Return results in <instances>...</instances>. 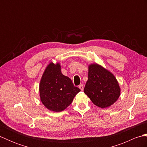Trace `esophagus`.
Instances as JSON below:
<instances>
[{
  "label": "esophagus",
  "mask_w": 147,
  "mask_h": 147,
  "mask_svg": "<svg viewBox=\"0 0 147 147\" xmlns=\"http://www.w3.org/2000/svg\"><path fill=\"white\" fill-rule=\"evenodd\" d=\"M79 88L82 90V91H83V89H84V86H83V85H79Z\"/></svg>",
  "instance_id": "esophagus-1"
}]
</instances>
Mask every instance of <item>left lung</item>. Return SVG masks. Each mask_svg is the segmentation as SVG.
<instances>
[{
    "mask_svg": "<svg viewBox=\"0 0 147 147\" xmlns=\"http://www.w3.org/2000/svg\"><path fill=\"white\" fill-rule=\"evenodd\" d=\"M120 92L117 81L111 72L96 64L89 65L84 92L95 105L109 107L119 97Z\"/></svg>",
    "mask_w": 147,
    "mask_h": 147,
    "instance_id": "1",
    "label": "left lung"
}]
</instances>
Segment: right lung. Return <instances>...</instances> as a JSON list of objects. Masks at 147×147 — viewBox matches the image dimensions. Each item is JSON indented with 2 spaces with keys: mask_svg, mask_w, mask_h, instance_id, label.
Segmentation results:
<instances>
[{
  "mask_svg": "<svg viewBox=\"0 0 147 147\" xmlns=\"http://www.w3.org/2000/svg\"><path fill=\"white\" fill-rule=\"evenodd\" d=\"M42 104L49 110L61 112L69 105L80 89L61 73V65L51 62L46 67L40 83Z\"/></svg>",
  "mask_w": 147,
  "mask_h": 147,
  "instance_id": "right-lung-1",
  "label": "right lung"
}]
</instances>
